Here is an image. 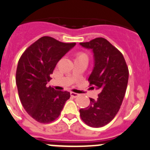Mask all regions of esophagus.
I'll return each instance as SVG.
<instances>
[{
	"instance_id": "obj_1",
	"label": "esophagus",
	"mask_w": 150,
	"mask_h": 150,
	"mask_svg": "<svg viewBox=\"0 0 150 150\" xmlns=\"http://www.w3.org/2000/svg\"><path fill=\"white\" fill-rule=\"evenodd\" d=\"M71 96H72V97L76 98V97H77V96H79V94L76 93L71 92Z\"/></svg>"
}]
</instances>
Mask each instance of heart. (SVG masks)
Instances as JSON below:
<instances>
[{"label":"heart","mask_w":150,"mask_h":150,"mask_svg":"<svg viewBox=\"0 0 150 150\" xmlns=\"http://www.w3.org/2000/svg\"><path fill=\"white\" fill-rule=\"evenodd\" d=\"M79 55H85V54H79Z\"/></svg>","instance_id":"heart-1"}]
</instances>
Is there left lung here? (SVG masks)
Masks as SVG:
<instances>
[{
    "mask_svg": "<svg viewBox=\"0 0 150 150\" xmlns=\"http://www.w3.org/2000/svg\"><path fill=\"white\" fill-rule=\"evenodd\" d=\"M79 44L93 54L94 65L88 81L93 88L100 91L97 99L91 98L89 106L79 110L81 119L88 126L101 127L110 122L120 109L129 71L122 53L105 38Z\"/></svg>",
    "mask_w": 150,
    "mask_h": 150,
    "instance_id": "obj_1",
    "label": "left lung"
}]
</instances>
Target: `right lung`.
<instances>
[{"instance_id":"1","label":"right lung","mask_w":150,"mask_h":150,"mask_svg":"<svg viewBox=\"0 0 150 150\" xmlns=\"http://www.w3.org/2000/svg\"><path fill=\"white\" fill-rule=\"evenodd\" d=\"M51 37H42L30 45L18 61L16 84L23 107L40 123H50L58 118L71 95L47 86L57 63L75 46Z\"/></svg>"}]
</instances>
